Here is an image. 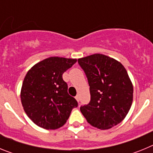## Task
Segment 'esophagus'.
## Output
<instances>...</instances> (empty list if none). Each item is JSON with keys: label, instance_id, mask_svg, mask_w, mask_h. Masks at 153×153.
<instances>
[{"label": "esophagus", "instance_id": "34e87169", "mask_svg": "<svg viewBox=\"0 0 153 153\" xmlns=\"http://www.w3.org/2000/svg\"><path fill=\"white\" fill-rule=\"evenodd\" d=\"M75 98H76V100H77V102H79V95H76V96Z\"/></svg>", "mask_w": 153, "mask_h": 153}]
</instances>
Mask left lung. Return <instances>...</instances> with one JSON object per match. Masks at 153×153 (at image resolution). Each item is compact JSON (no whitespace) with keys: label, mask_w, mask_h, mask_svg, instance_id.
Segmentation results:
<instances>
[{"label":"left lung","mask_w":153,"mask_h":153,"mask_svg":"<svg viewBox=\"0 0 153 153\" xmlns=\"http://www.w3.org/2000/svg\"><path fill=\"white\" fill-rule=\"evenodd\" d=\"M78 63L90 86V102L80 107L87 122L100 129L120 123L133 100V86L123 65L101 53L79 58Z\"/></svg>","instance_id":"1"}]
</instances>
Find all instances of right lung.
<instances>
[{
  "label": "right lung",
  "mask_w": 153,
  "mask_h": 153,
  "mask_svg": "<svg viewBox=\"0 0 153 153\" xmlns=\"http://www.w3.org/2000/svg\"><path fill=\"white\" fill-rule=\"evenodd\" d=\"M76 59L51 56L38 62L27 73L21 90L24 112L36 126L45 129L63 126L77 101L69 95L63 74Z\"/></svg>",
  "instance_id": "add662e5"
}]
</instances>
